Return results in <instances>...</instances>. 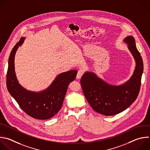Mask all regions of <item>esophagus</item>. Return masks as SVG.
Masks as SVG:
<instances>
[{
  "mask_svg": "<svg viewBox=\"0 0 150 150\" xmlns=\"http://www.w3.org/2000/svg\"><path fill=\"white\" fill-rule=\"evenodd\" d=\"M82 75H83V71L82 70H79L76 75V79H80L82 76Z\"/></svg>",
  "mask_w": 150,
  "mask_h": 150,
  "instance_id": "1",
  "label": "esophagus"
}]
</instances>
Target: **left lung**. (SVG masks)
<instances>
[{
    "mask_svg": "<svg viewBox=\"0 0 150 150\" xmlns=\"http://www.w3.org/2000/svg\"><path fill=\"white\" fill-rule=\"evenodd\" d=\"M124 42L135 61V68L129 80L122 85H111L92 72H86L81 79L83 94L92 109L106 115H114L128 108L137 99L140 89L143 62L134 38L128 36Z\"/></svg>",
    "mask_w": 150,
    "mask_h": 150,
    "instance_id": "8db88e82",
    "label": "left lung"
}]
</instances>
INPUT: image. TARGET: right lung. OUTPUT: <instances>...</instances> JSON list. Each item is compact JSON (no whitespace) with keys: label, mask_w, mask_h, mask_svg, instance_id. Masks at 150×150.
Segmentation results:
<instances>
[{"label":"right lung","mask_w":150,"mask_h":150,"mask_svg":"<svg viewBox=\"0 0 150 150\" xmlns=\"http://www.w3.org/2000/svg\"><path fill=\"white\" fill-rule=\"evenodd\" d=\"M25 38L12 49L9 58L6 85L9 92L22 110L28 115L38 120H47L55 116L61 110L69 84L74 81L78 71L62 72L46 89L40 92L29 91L18 82L15 71V56Z\"/></svg>","instance_id":"right-lung-1"}]
</instances>
